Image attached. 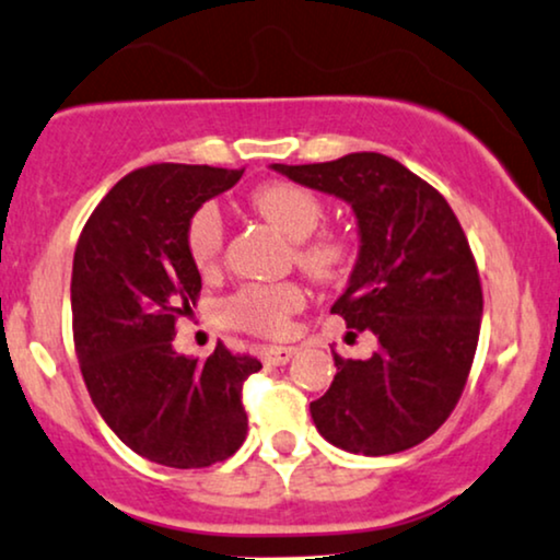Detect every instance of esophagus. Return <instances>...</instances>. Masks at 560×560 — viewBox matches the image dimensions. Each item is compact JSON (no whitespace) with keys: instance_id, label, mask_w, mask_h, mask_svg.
<instances>
[{"instance_id":"obj_1","label":"esophagus","mask_w":560,"mask_h":560,"mask_svg":"<svg viewBox=\"0 0 560 560\" xmlns=\"http://www.w3.org/2000/svg\"><path fill=\"white\" fill-rule=\"evenodd\" d=\"M294 353H296L294 346H264V349H260V359H264L266 364L284 366L292 362Z\"/></svg>"}]
</instances>
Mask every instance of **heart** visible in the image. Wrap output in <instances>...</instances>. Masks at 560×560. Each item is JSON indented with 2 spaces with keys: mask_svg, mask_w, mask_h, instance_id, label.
<instances>
[{
  "mask_svg": "<svg viewBox=\"0 0 560 560\" xmlns=\"http://www.w3.org/2000/svg\"><path fill=\"white\" fill-rule=\"evenodd\" d=\"M253 209L273 228L294 240V260L304 273L320 284H332L351 273L357 264V245L341 232L320 230L325 203L315 190L296 183L276 180L260 186L250 196ZM224 217L217 203H201L186 222V250L190 264L201 273H211L224 253ZM307 302L302 284L273 281V284H243L219 302V317L230 328L253 336H284L292 315Z\"/></svg>",
  "mask_w": 560,
  "mask_h": 560,
  "instance_id": "b5f03b06",
  "label": "heart"
}]
</instances>
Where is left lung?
I'll return each instance as SVG.
<instances>
[{"mask_svg": "<svg viewBox=\"0 0 560 560\" xmlns=\"http://www.w3.org/2000/svg\"><path fill=\"white\" fill-rule=\"evenodd\" d=\"M273 170L349 201L362 232L351 284L330 313L372 330L380 349L366 362L332 353L336 377L310 402L317 431L357 455L416 447L450 419L478 349L483 289L455 211L377 152Z\"/></svg>", "mask_w": 560, "mask_h": 560, "instance_id": "left-lung-1", "label": "left lung"}]
</instances>
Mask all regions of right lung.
Listing matches in <instances>:
<instances>
[{"mask_svg": "<svg viewBox=\"0 0 560 560\" xmlns=\"http://www.w3.org/2000/svg\"><path fill=\"white\" fill-rule=\"evenodd\" d=\"M245 167L160 162L124 175L77 240L72 332L97 413L126 447L167 468H209L247 434L243 385L260 370L222 341L207 362L173 349L201 294L186 222Z\"/></svg>", "mask_w": 560, "mask_h": 560, "instance_id": "obj_1", "label": "right lung"}]
</instances>
